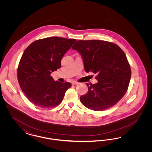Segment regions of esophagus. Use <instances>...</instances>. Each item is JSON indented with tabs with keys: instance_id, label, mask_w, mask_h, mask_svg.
Returning a JSON list of instances; mask_svg holds the SVG:
<instances>
[{
	"instance_id": "34e87169",
	"label": "esophagus",
	"mask_w": 152,
	"mask_h": 152,
	"mask_svg": "<svg viewBox=\"0 0 152 152\" xmlns=\"http://www.w3.org/2000/svg\"><path fill=\"white\" fill-rule=\"evenodd\" d=\"M78 84H79V83L77 82V81H73V82H72V84L73 85H74V86H76V85H77Z\"/></svg>"
}]
</instances>
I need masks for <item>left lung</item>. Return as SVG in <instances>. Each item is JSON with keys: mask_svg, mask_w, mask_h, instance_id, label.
Segmentation results:
<instances>
[{"mask_svg": "<svg viewBox=\"0 0 152 152\" xmlns=\"http://www.w3.org/2000/svg\"><path fill=\"white\" fill-rule=\"evenodd\" d=\"M82 56L87 73L97 75L96 84L86 83L88 91L80 96L87 108L102 111L120 101L126 92L131 68L126 56L116 44L99 40H78L72 47Z\"/></svg>", "mask_w": 152, "mask_h": 152, "instance_id": "1", "label": "left lung"}]
</instances>
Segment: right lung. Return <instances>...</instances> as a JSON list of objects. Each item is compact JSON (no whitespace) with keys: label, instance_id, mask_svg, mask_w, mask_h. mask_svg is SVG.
I'll list each match as a JSON object with an SVG mask.
<instances>
[{"label":"right lung","instance_id":"1","mask_svg":"<svg viewBox=\"0 0 152 152\" xmlns=\"http://www.w3.org/2000/svg\"><path fill=\"white\" fill-rule=\"evenodd\" d=\"M76 41L50 37L37 40L25 50L17 77L22 91L35 105L43 108L58 106L72 86L69 82L55 81L51 73L61 67L62 58Z\"/></svg>","mask_w":152,"mask_h":152}]
</instances>
